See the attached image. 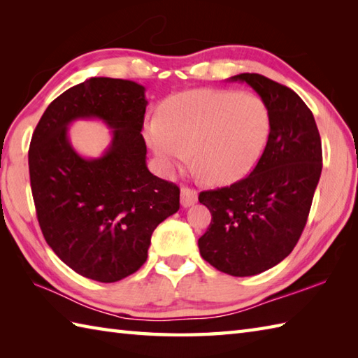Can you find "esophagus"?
<instances>
[{
	"instance_id": "34e87169",
	"label": "esophagus",
	"mask_w": 358,
	"mask_h": 358,
	"mask_svg": "<svg viewBox=\"0 0 358 358\" xmlns=\"http://www.w3.org/2000/svg\"><path fill=\"white\" fill-rule=\"evenodd\" d=\"M196 200H199V195H196L194 189H189V187L181 189V195H180L181 206H183V208L192 206V204L196 203Z\"/></svg>"
}]
</instances>
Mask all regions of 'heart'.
Wrapping results in <instances>:
<instances>
[{
	"instance_id": "heart-1",
	"label": "heart",
	"mask_w": 358,
	"mask_h": 358,
	"mask_svg": "<svg viewBox=\"0 0 358 358\" xmlns=\"http://www.w3.org/2000/svg\"><path fill=\"white\" fill-rule=\"evenodd\" d=\"M271 132L262 98L231 90L201 89L171 98L162 121H152L146 138L166 172L192 163L215 185L234 183L260 162Z\"/></svg>"
}]
</instances>
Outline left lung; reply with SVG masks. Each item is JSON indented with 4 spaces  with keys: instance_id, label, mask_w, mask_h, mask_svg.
I'll return each instance as SVG.
<instances>
[{
    "instance_id": "left-lung-1",
    "label": "left lung",
    "mask_w": 358,
    "mask_h": 358,
    "mask_svg": "<svg viewBox=\"0 0 358 358\" xmlns=\"http://www.w3.org/2000/svg\"><path fill=\"white\" fill-rule=\"evenodd\" d=\"M227 81L255 90L269 109L271 132L246 178L200 194L212 220L199 248L215 269L250 277L285 260L305 229L322 175V140L313 112L294 90L258 73Z\"/></svg>"
}]
</instances>
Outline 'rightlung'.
I'll return each mask as SVG.
<instances>
[{"label":"right lung","instance_id":"1","mask_svg":"<svg viewBox=\"0 0 358 358\" xmlns=\"http://www.w3.org/2000/svg\"><path fill=\"white\" fill-rule=\"evenodd\" d=\"M144 92L135 81L89 78L49 104L30 141V187L45 241L71 269L101 283L138 271L152 232L180 209V189L148 169ZM77 119L113 129L100 157L73 149L66 131Z\"/></svg>","mask_w":358,"mask_h":358}]
</instances>
